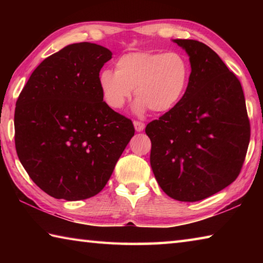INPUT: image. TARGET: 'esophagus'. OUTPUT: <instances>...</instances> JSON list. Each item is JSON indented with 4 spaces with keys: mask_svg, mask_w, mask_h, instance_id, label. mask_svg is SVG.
Segmentation results:
<instances>
[{
    "mask_svg": "<svg viewBox=\"0 0 263 263\" xmlns=\"http://www.w3.org/2000/svg\"><path fill=\"white\" fill-rule=\"evenodd\" d=\"M133 125H135V128H136V131H137V132H141V131H144V128H145V124H144V123H141V122H137V121H135V122H133Z\"/></svg>",
    "mask_w": 263,
    "mask_h": 263,
    "instance_id": "1",
    "label": "esophagus"
}]
</instances>
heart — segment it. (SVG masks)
<instances>
[{"instance_id": "obj_1", "label": "heart", "mask_w": 263, "mask_h": 263, "mask_svg": "<svg viewBox=\"0 0 263 263\" xmlns=\"http://www.w3.org/2000/svg\"><path fill=\"white\" fill-rule=\"evenodd\" d=\"M115 68L99 75L102 97L111 109H121L135 89L137 114L148 108L167 112L181 101L189 82L188 61L176 52H130L118 58Z\"/></svg>"}]
</instances>
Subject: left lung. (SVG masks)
<instances>
[{
    "label": "left lung",
    "mask_w": 263,
    "mask_h": 263,
    "mask_svg": "<svg viewBox=\"0 0 263 263\" xmlns=\"http://www.w3.org/2000/svg\"><path fill=\"white\" fill-rule=\"evenodd\" d=\"M189 57L183 97L145 128L151 167L169 197L197 202L237 179L251 138L243 91L215 51L191 39H173Z\"/></svg>",
    "instance_id": "1"
}]
</instances>
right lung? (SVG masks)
I'll return each mask as SVG.
<instances>
[{"label": "right lung", "instance_id": "1", "mask_svg": "<svg viewBox=\"0 0 263 263\" xmlns=\"http://www.w3.org/2000/svg\"><path fill=\"white\" fill-rule=\"evenodd\" d=\"M111 58L97 44L65 46L41 62L16 102L17 155L31 180L57 199L99 194L135 136L130 119L101 94L100 70Z\"/></svg>", "mask_w": 263, "mask_h": 263}]
</instances>
